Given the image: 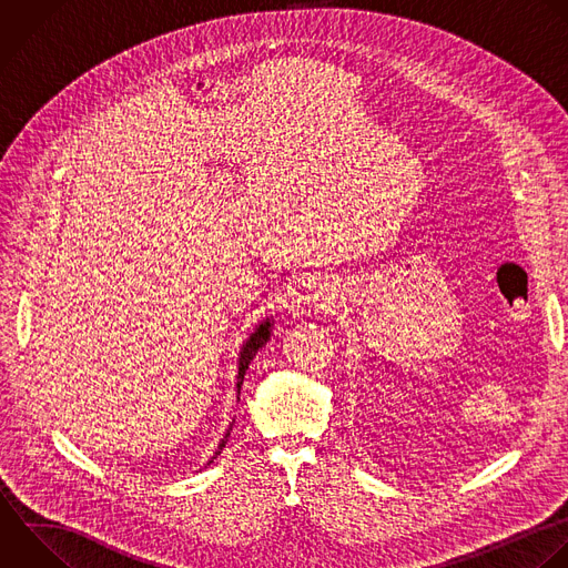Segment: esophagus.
<instances>
[{
  "instance_id": "obj_1",
  "label": "esophagus",
  "mask_w": 568,
  "mask_h": 568,
  "mask_svg": "<svg viewBox=\"0 0 568 568\" xmlns=\"http://www.w3.org/2000/svg\"><path fill=\"white\" fill-rule=\"evenodd\" d=\"M311 300H317V302H326L328 297H326L324 293H315V295H311Z\"/></svg>"
}]
</instances>
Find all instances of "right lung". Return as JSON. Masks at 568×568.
<instances>
[{
	"label": "right lung",
	"instance_id": "right-lung-1",
	"mask_svg": "<svg viewBox=\"0 0 568 568\" xmlns=\"http://www.w3.org/2000/svg\"><path fill=\"white\" fill-rule=\"evenodd\" d=\"M273 324H275V320H273V315L271 317H266V320H262L257 326H255V331L248 335V339L242 344V348H240V357H237V382H235V386H237V395H240V388H242V382H244V375H246V368H248V364L253 362V357L257 355V351L271 339V333H273ZM240 399V397H237ZM231 430H233V424L229 426V430L224 433V437L220 439V444H217V450H215V455L209 459V464L226 448V442H229V437H231Z\"/></svg>",
	"mask_w": 568,
	"mask_h": 568
}]
</instances>
